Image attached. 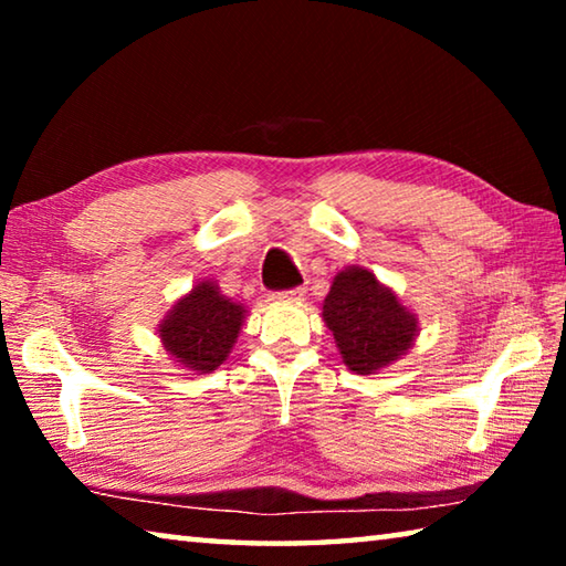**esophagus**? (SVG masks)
Returning a JSON list of instances; mask_svg holds the SVG:
<instances>
[{"instance_id":"1","label":"esophagus","mask_w":566,"mask_h":566,"mask_svg":"<svg viewBox=\"0 0 566 566\" xmlns=\"http://www.w3.org/2000/svg\"><path fill=\"white\" fill-rule=\"evenodd\" d=\"M304 296H306L304 286H296V290H286V292L272 294V300H274V302H302Z\"/></svg>"}]
</instances>
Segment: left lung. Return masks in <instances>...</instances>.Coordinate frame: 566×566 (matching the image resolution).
Here are the masks:
<instances>
[{
  "instance_id": "8db88e82",
  "label": "left lung",
  "mask_w": 566,
  "mask_h": 566,
  "mask_svg": "<svg viewBox=\"0 0 566 566\" xmlns=\"http://www.w3.org/2000/svg\"><path fill=\"white\" fill-rule=\"evenodd\" d=\"M342 361L354 375H377L411 349L419 319L364 266H344L322 304Z\"/></svg>"
}]
</instances>
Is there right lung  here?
I'll use <instances>...</instances> for the list:
<instances>
[{
    "instance_id": "1",
    "label": "right lung",
    "mask_w": 566,
    "mask_h": 566,
    "mask_svg": "<svg viewBox=\"0 0 566 566\" xmlns=\"http://www.w3.org/2000/svg\"><path fill=\"white\" fill-rule=\"evenodd\" d=\"M244 319V304L232 302L217 282L205 280L175 302L157 334L181 369L209 375L229 357Z\"/></svg>"
}]
</instances>
